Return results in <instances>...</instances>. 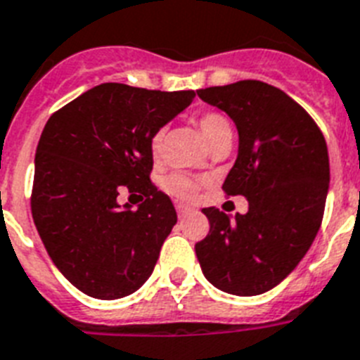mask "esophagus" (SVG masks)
Instances as JSON below:
<instances>
[{
  "mask_svg": "<svg viewBox=\"0 0 360 360\" xmlns=\"http://www.w3.org/2000/svg\"><path fill=\"white\" fill-rule=\"evenodd\" d=\"M190 212H192V209H190V207H186V205H177V214H179V218H185L186 214H190Z\"/></svg>",
  "mask_w": 360,
  "mask_h": 360,
  "instance_id": "1",
  "label": "esophagus"
}]
</instances>
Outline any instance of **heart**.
Segmentation results:
<instances>
[{
	"mask_svg": "<svg viewBox=\"0 0 360 360\" xmlns=\"http://www.w3.org/2000/svg\"><path fill=\"white\" fill-rule=\"evenodd\" d=\"M198 125H200L203 140H205L209 148L214 144V142H218V140L226 139V136L233 134L229 122L218 112L201 114L200 118H198ZM165 134V129H159L153 136H151V153H153V157H157V155L160 153V150H162ZM166 188H168V192H172L174 195L181 198V200H190V198H194L198 188H200V185H198V181L188 177V175L175 174L166 179Z\"/></svg>",
	"mask_w": 360,
	"mask_h": 360,
	"instance_id": "obj_1",
	"label": "heart"
}]
</instances>
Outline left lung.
Here are the masks:
<instances>
[{"label":"left lung","mask_w":360,"mask_h":360,"mask_svg":"<svg viewBox=\"0 0 360 360\" xmlns=\"http://www.w3.org/2000/svg\"><path fill=\"white\" fill-rule=\"evenodd\" d=\"M238 131V155L224 186L246 195V214L201 212L210 231L195 244L207 281L233 296H259L290 274L314 242L329 188V155L314 120L262 81L198 90Z\"/></svg>","instance_id":"8db88e82"}]
</instances>
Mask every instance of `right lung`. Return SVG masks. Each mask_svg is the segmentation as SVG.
I'll return each instance as SVG.
<instances>
[{"mask_svg": "<svg viewBox=\"0 0 360 360\" xmlns=\"http://www.w3.org/2000/svg\"><path fill=\"white\" fill-rule=\"evenodd\" d=\"M194 90L103 83L48 120L34 155L31 212L58 271L98 300L144 285L177 212L150 181L151 136L188 107ZM124 188L146 200L120 206Z\"/></svg>", "mask_w": 360, "mask_h": 360, "instance_id": "right-lung-1", "label": "right lung"}]
</instances>
